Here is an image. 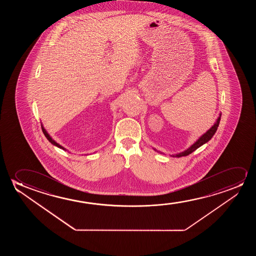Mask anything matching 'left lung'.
<instances>
[{
  "mask_svg": "<svg viewBox=\"0 0 256 256\" xmlns=\"http://www.w3.org/2000/svg\"><path fill=\"white\" fill-rule=\"evenodd\" d=\"M220 117L221 114H220V116L218 117L217 120H216V122L214 123V126L210 128V130H207L206 133L204 134L202 136H200L198 140L194 142V144L190 146V147L188 148L187 150H186L184 151H182L181 153H178V154H172V156L173 158H181V156H188V154H192L193 151L196 150V148H198L201 147L203 144H206L207 142H209V140L212 139V137L214 136V134L216 133V131L218 130V124H220Z\"/></svg>",
  "mask_w": 256,
  "mask_h": 256,
  "instance_id": "8db88e82",
  "label": "left lung"
}]
</instances>
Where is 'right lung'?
<instances>
[{
    "label": "right lung",
    "mask_w": 256,
    "mask_h": 256,
    "mask_svg": "<svg viewBox=\"0 0 256 256\" xmlns=\"http://www.w3.org/2000/svg\"><path fill=\"white\" fill-rule=\"evenodd\" d=\"M41 126H42V133H44V134L46 136V138H47V140H49L50 144H53L54 146H56V147L60 148H62V150H66L64 148L62 147L61 145H60V144H58L56 142H55V140H53L52 138L50 137V136L49 134L47 133V131H46V128H44V126H42V124H41Z\"/></svg>",
    "instance_id": "add662e5"
}]
</instances>
